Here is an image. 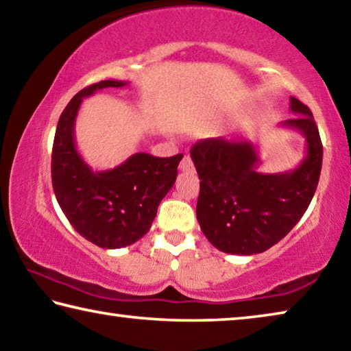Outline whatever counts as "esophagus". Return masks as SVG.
Here are the masks:
<instances>
[{"label": "esophagus", "instance_id": "obj_1", "mask_svg": "<svg viewBox=\"0 0 351 351\" xmlns=\"http://www.w3.org/2000/svg\"><path fill=\"white\" fill-rule=\"evenodd\" d=\"M193 169V162H192V158L189 156V154H186V156L182 158V161L180 164V170L182 171H190Z\"/></svg>", "mask_w": 351, "mask_h": 351}]
</instances>
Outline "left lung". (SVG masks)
I'll return each instance as SVG.
<instances>
[{"label":"left lung","instance_id":"8db88e82","mask_svg":"<svg viewBox=\"0 0 351 351\" xmlns=\"http://www.w3.org/2000/svg\"><path fill=\"white\" fill-rule=\"evenodd\" d=\"M293 119L282 125L305 136L306 156L291 171L260 173V159L247 141H198L190 156L199 176L197 218L213 246L226 254H260L280 241L304 217L317 189L322 142L313 112L291 97Z\"/></svg>","mask_w":351,"mask_h":351}]
</instances>
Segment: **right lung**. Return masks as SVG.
Wrapping results in <instances>:
<instances>
[{
  "label": "right lung",
  "instance_id": "obj_1",
  "mask_svg": "<svg viewBox=\"0 0 351 351\" xmlns=\"http://www.w3.org/2000/svg\"><path fill=\"white\" fill-rule=\"evenodd\" d=\"M128 82L102 80L71 99L58 119L52 147V187L64 217L83 239L104 249L133 245L152 228L158 206L173 187L182 154L134 153L125 162L94 171L75 148L74 123L82 100Z\"/></svg>",
  "mask_w": 351,
  "mask_h": 351
}]
</instances>
